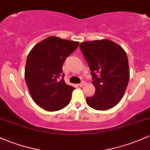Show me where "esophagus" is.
<instances>
[{
  "instance_id": "obj_1",
  "label": "esophagus",
  "mask_w": 150,
  "mask_h": 150,
  "mask_svg": "<svg viewBox=\"0 0 150 150\" xmlns=\"http://www.w3.org/2000/svg\"><path fill=\"white\" fill-rule=\"evenodd\" d=\"M85 85V81H83V82H81V83H80V84H79V86H80V87H83Z\"/></svg>"
}]
</instances>
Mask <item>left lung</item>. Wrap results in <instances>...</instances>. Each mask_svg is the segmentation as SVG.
Wrapping results in <instances>:
<instances>
[{
	"label": "left lung",
	"mask_w": 150,
	"mask_h": 150,
	"mask_svg": "<svg viewBox=\"0 0 150 150\" xmlns=\"http://www.w3.org/2000/svg\"><path fill=\"white\" fill-rule=\"evenodd\" d=\"M80 47L91 70L95 88V95L86 98L87 103L97 110L113 108L123 97L129 82L125 51L107 39L82 42Z\"/></svg>",
	"instance_id": "left-lung-1"
}]
</instances>
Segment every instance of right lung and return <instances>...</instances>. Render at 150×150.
I'll return each instance as SVG.
<instances>
[{
	"instance_id": "right-lung-1",
	"label": "right lung",
	"mask_w": 150,
	"mask_h": 150,
	"mask_svg": "<svg viewBox=\"0 0 150 150\" xmlns=\"http://www.w3.org/2000/svg\"><path fill=\"white\" fill-rule=\"evenodd\" d=\"M78 45L79 42L50 36L29 52L25 79L33 100L44 110L57 111L70 103L75 88L65 83L62 67Z\"/></svg>"
}]
</instances>
